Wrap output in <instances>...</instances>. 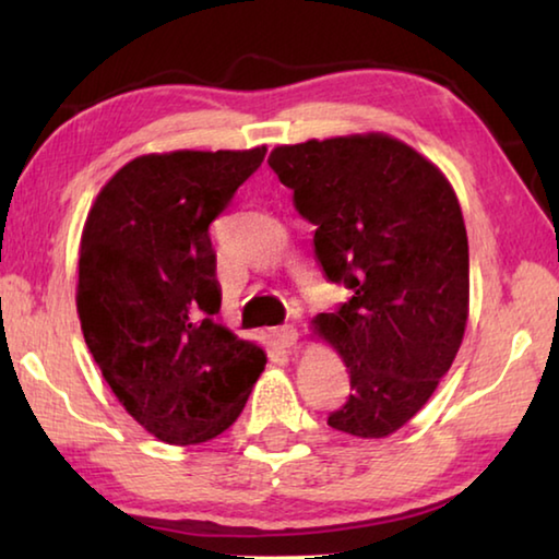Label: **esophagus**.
Masks as SVG:
<instances>
[{"label": "esophagus", "instance_id": "obj_1", "mask_svg": "<svg viewBox=\"0 0 559 559\" xmlns=\"http://www.w3.org/2000/svg\"><path fill=\"white\" fill-rule=\"evenodd\" d=\"M271 335H273V340H276V345H281L283 349H290L298 340V330L293 325H281V328H273Z\"/></svg>", "mask_w": 559, "mask_h": 559}]
</instances>
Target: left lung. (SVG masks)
<instances>
[{
    "mask_svg": "<svg viewBox=\"0 0 559 559\" xmlns=\"http://www.w3.org/2000/svg\"><path fill=\"white\" fill-rule=\"evenodd\" d=\"M293 206L316 226V259L353 298L313 318L353 394L335 431L384 439L429 402L468 320V236L459 197L431 159L386 132L271 150Z\"/></svg>",
    "mask_w": 559,
    "mask_h": 559,
    "instance_id": "left-lung-1",
    "label": "left lung"
}]
</instances>
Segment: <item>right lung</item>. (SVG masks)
I'll list each match as a JSON object with an SVG mask.
<instances>
[{
	"label": "right lung",
	"instance_id": "add662e5",
	"mask_svg": "<svg viewBox=\"0 0 559 559\" xmlns=\"http://www.w3.org/2000/svg\"><path fill=\"white\" fill-rule=\"evenodd\" d=\"M266 145L130 159L91 204L75 310L103 380L147 433L175 447L219 437L263 372V347L216 323L210 224Z\"/></svg>",
	"mask_w": 559,
	"mask_h": 559
}]
</instances>
